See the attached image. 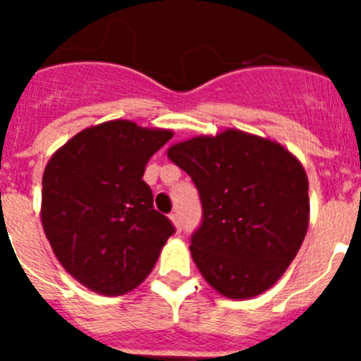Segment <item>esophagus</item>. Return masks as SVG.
<instances>
[{"instance_id":"obj_1","label":"esophagus","mask_w":361,"mask_h":361,"mask_svg":"<svg viewBox=\"0 0 361 361\" xmlns=\"http://www.w3.org/2000/svg\"><path fill=\"white\" fill-rule=\"evenodd\" d=\"M170 219H171V222L175 224V228H177V231H180V229H183V224H180V219H178L177 213H171Z\"/></svg>"}]
</instances>
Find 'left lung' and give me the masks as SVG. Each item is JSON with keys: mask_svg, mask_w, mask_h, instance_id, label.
Instances as JSON below:
<instances>
[{"mask_svg": "<svg viewBox=\"0 0 361 361\" xmlns=\"http://www.w3.org/2000/svg\"><path fill=\"white\" fill-rule=\"evenodd\" d=\"M168 157L199 191L202 220L190 251L206 282L238 300L269 289L307 233L309 183L298 159L238 130L178 142Z\"/></svg>", "mask_w": 361, "mask_h": 361, "instance_id": "1", "label": "left lung"}]
</instances>
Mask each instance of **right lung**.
<instances>
[{
  "label": "right lung",
  "instance_id": "obj_1",
  "mask_svg": "<svg viewBox=\"0 0 361 361\" xmlns=\"http://www.w3.org/2000/svg\"><path fill=\"white\" fill-rule=\"evenodd\" d=\"M171 137L110 121L72 137L44 168V235L61 266L92 291L117 296L135 289L175 233L142 180L149 157Z\"/></svg>",
  "mask_w": 361,
  "mask_h": 361
}]
</instances>
